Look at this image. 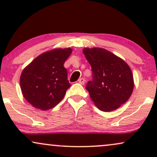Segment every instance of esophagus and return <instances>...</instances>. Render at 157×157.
I'll use <instances>...</instances> for the list:
<instances>
[{
	"mask_svg": "<svg viewBox=\"0 0 157 157\" xmlns=\"http://www.w3.org/2000/svg\"><path fill=\"white\" fill-rule=\"evenodd\" d=\"M78 82H79V83H80L81 85H84L85 82H86V80H85L84 78H80L78 80Z\"/></svg>",
	"mask_w": 157,
	"mask_h": 157,
	"instance_id": "esophagus-1",
	"label": "esophagus"
}]
</instances>
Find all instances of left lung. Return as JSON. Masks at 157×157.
<instances>
[{"instance_id":"obj_1","label":"left lung","mask_w":157,"mask_h":157,"mask_svg":"<svg viewBox=\"0 0 157 157\" xmlns=\"http://www.w3.org/2000/svg\"><path fill=\"white\" fill-rule=\"evenodd\" d=\"M82 52L92 71V80L86 87L92 101L102 111L117 109L128 101L134 89L130 67L104 48H85Z\"/></svg>"}]
</instances>
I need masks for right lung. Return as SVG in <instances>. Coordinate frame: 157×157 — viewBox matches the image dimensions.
<instances>
[{
	"mask_svg": "<svg viewBox=\"0 0 157 157\" xmlns=\"http://www.w3.org/2000/svg\"><path fill=\"white\" fill-rule=\"evenodd\" d=\"M70 48H55L41 54L23 70L20 84L24 98L36 109H53L63 100L71 85L65 61Z\"/></svg>",
	"mask_w": 157,
	"mask_h": 157,
	"instance_id": "right-lung-1",
	"label": "right lung"
}]
</instances>
